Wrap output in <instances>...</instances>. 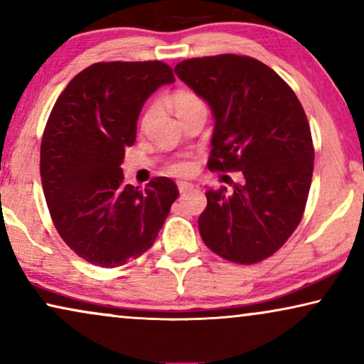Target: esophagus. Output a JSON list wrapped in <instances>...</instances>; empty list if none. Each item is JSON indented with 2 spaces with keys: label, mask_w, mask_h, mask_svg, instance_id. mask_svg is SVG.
I'll return each mask as SVG.
<instances>
[{
  "label": "esophagus",
  "mask_w": 364,
  "mask_h": 364,
  "mask_svg": "<svg viewBox=\"0 0 364 364\" xmlns=\"http://www.w3.org/2000/svg\"><path fill=\"white\" fill-rule=\"evenodd\" d=\"M192 183H188V182H178V192L181 193H186V192H188V191H192Z\"/></svg>",
  "instance_id": "1"
}]
</instances>
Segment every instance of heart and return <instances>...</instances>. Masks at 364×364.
<instances>
[{
  "label": "heart",
  "mask_w": 364,
  "mask_h": 364,
  "mask_svg": "<svg viewBox=\"0 0 364 364\" xmlns=\"http://www.w3.org/2000/svg\"><path fill=\"white\" fill-rule=\"evenodd\" d=\"M171 101H172V107H173V111H176V114L178 111H182V109L203 106L202 99L192 91H177L172 96ZM188 168H191V164H188L187 161H177V162L171 164L168 171H171L172 173H187Z\"/></svg>",
  "instance_id": "obj_1"
}]
</instances>
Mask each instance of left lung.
Here are the masks:
<instances>
[{
    "mask_svg": "<svg viewBox=\"0 0 364 364\" xmlns=\"http://www.w3.org/2000/svg\"><path fill=\"white\" fill-rule=\"evenodd\" d=\"M173 71L215 117L208 168L242 173L233 191L205 192L202 240L228 262L265 260L305 212L315 159L306 114L293 89L258 59L218 54L186 59Z\"/></svg>",
    "mask_w": 364,
    "mask_h": 364,
    "instance_id": "1",
    "label": "left lung"
}]
</instances>
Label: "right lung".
<instances>
[{"mask_svg":"<svg viewBox=\"0 0 364 364\" xmlns=\"http://www.w3.org/2000/svg\"><path fill=\"white\" fill-rule=\"evenodd\" d=\"M176 81L162 61L96 63L58 97L41 141L43 192L66 245L96 267H121L154 245L178 197L154 177L141 191L124 183L121 164L136 142L147 97Z\"/></svg>","mask_w":364,"mask_h":364,"instance_id":"1","label":"right lung"}]
</instances>
